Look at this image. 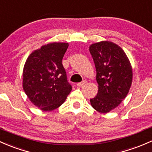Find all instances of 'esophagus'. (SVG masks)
Wrapping results in <instances>:
<instances>
[{
	"label": "esophagus",
	"mask_w": 152,
	"mask_h": 152,
	"mask_svg": "<svg viewBox=\"0 0 152 152\" xmlns=\"http://www.w3.org/2000/svg\"><path fill=\"white\" fill-rule=\"evenodd\" d=\"M86 83H87V81H86V80H84V81H81V82L78 83V84H77V86H78V87H82V86H83V85H84V84H85Z\"/></svg>",
	"instance_id": "obj_1"
}]
</instances>
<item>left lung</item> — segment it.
Segmentation results:
<instances>
[{
    "mask_svg": "<svg viewBox=\"0 0 152 152\" xmlns=\"http://www.w3.org/2000/svg\"><path fill=\"white\" fill-rule=\"evenodd\" d=\"M89 52L96 68L98 92L90 99L92 108L108 113L125 98L132 80L130 60L120 47L111 41L92 44Z\"/></svg>",
    "mask_w": 152,
    "mask_h": 152,
    "instance_id": "obj_1",
    "label": "left lung"
}]
</instances>
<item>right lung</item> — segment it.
<instances>
[{
  "instance_id": "1",
  "label": "right lung",
  "mask_w": 152,
  "mask_h": 152,
  "mask_svg": "<svg viewBox=\"0 0 152 152\" xmlns=\"http://www.w3.org/2000/svg\"><path fill=\"white\" fill-rule=\"evenodd\" d=\"M68 43H50L29 55L23 69V89L42 111H52L65 102L72 87L62 60Z\"/></svg>"
}]
</instances>
